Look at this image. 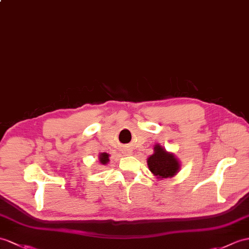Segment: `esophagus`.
I'll return each instance as SVG.
<instances>
[{"label":"esophagus","mask_w":249,"mask_h":249,"mask_svg":"<svg viewBox=\"0 0 249 249\" xmlns=\"http://www.w3.org/2000/svg\"><path fill=\"white\" fill-rule=\"evenodd\" d=\"M132 153H134V148H132L131 146H127V147H125V149H124V154H125L126 156H130V155H132Z\"/></svg>","instance_id":"esophagus-1"}]
</instances>
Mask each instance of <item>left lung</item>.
I'll list each match as a JSON object with an SVG mask.
<instances>
[{
	"label": "left lung",
	"instance_id": "left-lung-1",
	"mask_svg": "<svg viewBox=\"0 0 249 249\" xmlns=\"http://www.w3.org/2000/svg\"><path fill=\"white\" fill-rule=\"evenodd\" d=\"M148 169L157 178H171L175 176L180 164L174 154L166 152L165 149L156 144L154 147V154L147 159Z\"/></svg>",
	"mask_w": 249,
	"mask_h": 249
}]
</instances>
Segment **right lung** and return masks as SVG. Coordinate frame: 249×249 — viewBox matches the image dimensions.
<instances>
[{
  "mask_svg": "<svg viewBox=\"0 0 249 249\" xmlns=\"http://www.w3.org/2000/svg\"><path fill=\"white\" fill-rule=\"evenodd\" d=\"M98 160H100V163H102L103 165L107 164L109 161V154H107V153L100 154V156H98Z\"/></svg>",
  "mask_w": 249,
  "mask_h": 249,
  "instance_id": "right-lung-1",
  "label": "right lung"
}]
</instances>
